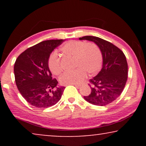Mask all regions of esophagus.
Wrapping results in <instances>:
<instances>
[{"label":"esophagus","instance_id":"obj_1","mask_svg":"<svg viewBox=\"0 0 146 146\" xmlns=\"http://www.w3.org/2000/svg\"><path fill=\"white\" fill-rule=\"evenodd\" d=\"M73 85H74V86H75L76 87V88H80V87L81 86V85H80V84H73Z\"/></svg>","mask_w":146,"mask_h":146}]
</instances>
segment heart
Here are the masks:
<instances>
[{
	"mask_svg": "<svg viewBox=\"0 0 146 146\" xmlns=\"http://www.w3.org/2000/svg\"><path fill=\"white\" fill-rule=\"evenodd\" d=\"M60 50L64 55L74 57V70L66 72L60 81L63 85L78 84L87 76L88 72L94 75L100 70L103 62L101 50L94 43L80 40H70L62 46ZM48 65L51 72L58 75L62 71L61 60L57 53L50 56Z\"/></svg>",
	"mask_w": 146,
	"mask_h": 146,
	"instance_id": "b5f03b06",
	"label": "heart"
}]
</instances>
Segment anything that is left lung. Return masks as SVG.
Segmentation results:
<instances>
[{"mask_svg":"<svg viewBox=\"0 0 146 146\" xmlns=\"http://www.w3.org/2000/svg\"><path fill=\"white\" fill-rule=\"evenodd\" d=\"M80 40L96 44L103 56L102 68L98 74L90 80V94L84 98L94 105L106 106L115 100L124 89L127 79L126 58L116 46L100 38L86 36Z\"/></svg>","mask_w":146,"mask_h":146,"instance_id":"left-lung-1","label":"left lung"}]
</instances>
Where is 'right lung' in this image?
<instances>
[{
  "label": "right lung",
  "mask_w": 146,
  "mask_h": 146,
  "mask_svg": "<svg viewBox=\"0 0 146 146\" xmlns=\"http://www.w3.org/2000/svg\"><path fill=\"white\" fill-rule=\"evenodd\" d=\"M64 40H49L31 46L20 54L14 66L15 82L20 93L33 106L44 108L55 105L65 87H58L52 79L48 61L54 49Z\"/></svg>",
  "instance_id": "add662e5"
}]
</instances>
